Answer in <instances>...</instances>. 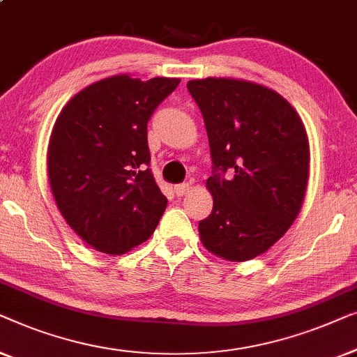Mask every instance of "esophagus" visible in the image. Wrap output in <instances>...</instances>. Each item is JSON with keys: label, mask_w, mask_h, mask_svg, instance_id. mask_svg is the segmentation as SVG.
Returning <instances> with one entry per match:
<instances>
[{"label": "esophagus", "mask_w": 357, "mask_h": 357, "mask_svg": "<svg viewBox=\"0 0 357 357\" xmlns=\"http://www.w3.org/2000/svg\"><path fill=\"white\" fill-rule=\"evenodd\" d=\"M189 190H190V185H189V184H185V183L174 185V192H176L178 197H183V195L189 194Z\"/></svg>", "instance_id": "1"}]
</instances>
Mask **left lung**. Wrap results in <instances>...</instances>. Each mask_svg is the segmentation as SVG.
<instances>
[{"mask_svg":"<svg viewBox=\"0 0 357 357\" xmlns=\"http://www.w3.org/2000/svg\"><path fill=\"white\" fill-rule=\"evenodd\" d=\"M208 135L213 208L199 223L205 249L229 262L267 252L303 207L309 139L278 92L243 79L189 80ZM229 173L227 178L224 174Z\"/></svg>","mask_w":357,"mask_h":357,"instance_id":"left-lung-1","label":"left lung"}]
</instances>
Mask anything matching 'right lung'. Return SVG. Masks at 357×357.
I'll use <instances>...</instances> for the list:
<instances>
[{
	"mask_svg": "<svg viewBox=\"0 0 357 357\" xmlns=\"http://www.w3.org/2000/svg\"><path fill=\"white\" fill-rule=\"evenodd\" d=\"M179 82L102 79L74 95L54 121L50 188L63 218L90 248L126 254L157 228L168 200L145 168L147 123Z\"/></svg>",
	"mask_w": 357,
	"mask_h": 357,
	"instance_id": "obj_1",
	"label": "right lung"
}]
</instances>
